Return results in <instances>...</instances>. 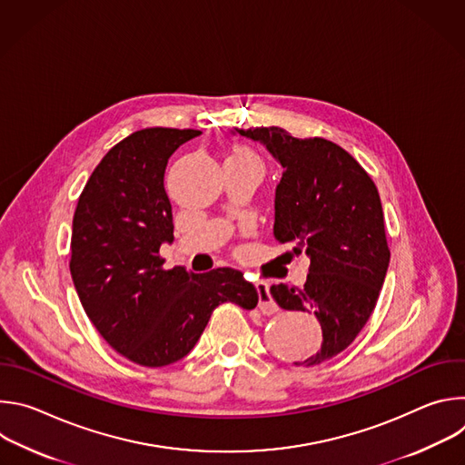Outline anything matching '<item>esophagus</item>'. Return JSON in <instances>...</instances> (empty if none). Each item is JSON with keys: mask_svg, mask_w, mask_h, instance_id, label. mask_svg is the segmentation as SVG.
Segmentation results:
<instances>
[{"mask_svg": "<svg viewBox=\"0 0 465 465\" xmlns=\"http://www.w3.org/2000/svg\"><path fill=\"white\" fill-rule=\"evenodd\" d=\"M255 289H257V296H259V311L262 314L276 312L278 305H276V302L271 296V285L267 282H257Z\"/></svg>", "mask_w": 465, "mask_h": 465, "instance_id": "1", "label": "esophagus"}]
</instances>
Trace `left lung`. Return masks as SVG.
<instances>
[{
    "label": "left lung",
    "mask_w": 465,
    "mask_h": 465,
    "mask_svg": "<svg viewBox=\"0 0 465 465\" xmlns=\"http://www.w3.org/2000/svg\"><path fill=\"white\" fill-rule=\"evenodd\" d=\"M282 163L274 237L311 259L302 289L272 285L282 309L314 312L322 348L298 366L344 351L370 320L390 262L379 191L361 163L333 142L294 138L280 126L235 128Z\"/></svg>",
    "instance_id": "8db88e82"
}]
</instances>
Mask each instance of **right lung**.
<instances>
[{
  "mask_svg": "<svg viewBox=\"0 0 465 465\" xmlns=\"http://www.w3.org/2000/svg\"><path fill=\"white\" fill-rule=\"evenodd\" d=\"M198 134L163 126L130 134L95 167L74 215L70 271L79 300L101 337L147 368L185 357L221 303L253 309L259 300L230 267L204 274L163 269L160 246L174 239L165 167Z\"/></svg>",
  "mask_w": 465,
  "mask_h": 465,
  "instance_id": "obj_1",
  "label": "right lung"
}]
</instances>
